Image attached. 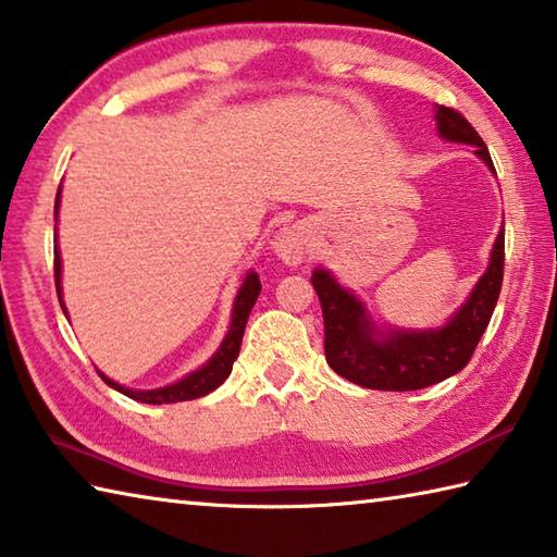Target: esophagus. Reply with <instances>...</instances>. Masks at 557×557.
Here are the masks:
<instances>
[{
  "mask_svg": "<svg viewBox=\"0 0 557 557\" xmlns=\"http://www.w3.org/2000/svg\"><path fill=\"white\" fill-rule=\"evenodd\" d=\"M275 250L280 252L282 260L289 262V265H299V262H305L313 250L309 226L292 224L287 228H282L275 238Z\"/></svg>",
  "mask_w": 557,
  "mask_h": 557,
  "instance_id": "34e87169",
  "label": "esophagus"
}]
</instances>
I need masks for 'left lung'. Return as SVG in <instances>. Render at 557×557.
<instances>
[{"mask_svg":"<svg viewBox=\"0 0 557 557\" xmlns=\"http://www.w3.org/2000/svg\"><path fill=\"white\" fill-rule=\"evenodd\" d=\"M438 134L455 144L474 146L492 168L490 150L460 111L438 107ZM504 280V228L492 248L490 268L474 285L468 301L438 331H392L387 338L372 329L360 301L343 289L326 270H313L311 285L323 311V350L341 377L368 389L411 392L431 387L468 366L497 307Z\"/></svg>","mask_w":557,"mask_h":557,"instance_id":"1","label":"left lung"}]
</instances>
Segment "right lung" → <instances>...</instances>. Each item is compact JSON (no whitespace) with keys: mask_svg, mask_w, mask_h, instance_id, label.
Masks as SVG:
<instances>
[{"mask_svg":"<svg viewBox=\"0 0 557 557\" xmlns=\"http://www.w3.org/2000/svg\"><path fill=\"white\" fill-rule=\"evenodd\" d=\"M58 199H60V195H58ZM58 199H55V214H58ZM53 270H55V289H58L60 307H63V311H65L63 292H60V256H58V248H55ZM258 295H260L258 272H248L244 287L238 289V297L234 301V317H231V329L226 333L224 343H221V348L216 350V356L211 358L205 368L195 370L185 380L170 384V387H163V389L138 392V389L121 387V384H116L114 380H109L107 375H102V372L97 370L99 377H102L109 384V387H114L116 392L126 394V397L136 399V401H144V404H173V401H187V399L205 397V394L214 392L219 384L231 375V368H234V360L238 358V350H240V341H244L248 313H250L252 305H256Z\"/></svg>","mask_w":557,"mask_h":557,"instance_id":"1","label":"right lung"}]
</instances>
